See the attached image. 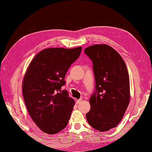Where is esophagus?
<instances>
[{
  "label": "esophagus",
  "instance_id": "esophagus-1",
  "mask_svg": "<svg viewBox=\"0 0 152 152\" xmlns=\"http://www.w3.org/2000/svg\"><path fill=\"white\" fill-rule=\"evenodd\" d=\"M82 100H83V99L82 98H80V99H77L76 100V104H80V102H82Z\"/></svg>",
  "mask_w": 152,
  "mask_h": 152
}]
</instances>
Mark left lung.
I'll list each match as a JSON object with an SVG mask.
<instances>
[{
  "label": "left lung",
  "instance_id": "8db88e82",
  "mask_svg": "<svg viewBox=\"0 0 152 152\" xmlns=\"http://www.w3.org/2000/svg\"><path fill=\"white\" fill-rule=\"evenodd\" d=\"M93 63L96 88L87 113L89 125L100 132L118 125L130 102V81L126 63L109 46L96 44L85 49Z\"/></svg>",
  "mask_w": 152,
  "mask_h": 152
}]
</instances>
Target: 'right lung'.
<instances>
[{"mask_svg":"<svg viewBox=\"0 0 152 152\" xmlns=\"http://www.w3.org/2000/svg\"><path fill=\"white\" fill-rule=\"evenodd\" d=\"M81 50V47L44 49L34 57L26 72L22 86L24 102L33 121L47 134L60 132L68 123L74 100L61 87Z\"/></svg>","mask_w":152,"mask_h":152,"instance_id":"right-lung-1","label":"right lung"}]
</instances>
